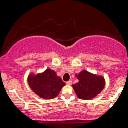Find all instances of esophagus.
I'll use <instances>...</instances> for the list:
<instances>
[{
    "mask_svg": "<svg viewBox=\"0 0 128 128\" xmlns=\"http://www.w3.org/2000/svg\"><path fill=\"white\" fill-rule=\"evenodd\" d=\"M66 84L68 85V86H71L72 84V80H68V81L66 82Z\"/></svg>",
    "mask_w": 128,
    "mask_h": 128,
    "instance_id": "obj_1",
    "label": "esophagus"
}]
</instances>
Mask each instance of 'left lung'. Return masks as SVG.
Wrapping results in <instances>:
<instances>
[{
	"label": "left lung",
	"mask_w": 128,
	"mask_h": 128,
	"mask_svg": "<svg viewBox=\"0 0 128 128\" xmlns=\"http://www.w3.org/2000/svg\"><path fill=\"white\" fill-rule=\"evenodd\" d=\"M76 77L78 82L72 85L73 90L79 99L89 100L96 97L104 89L105 84L104 78L82 70Z\"/></svg>",
	"instance_id": "obj_1"
}]
</instances>
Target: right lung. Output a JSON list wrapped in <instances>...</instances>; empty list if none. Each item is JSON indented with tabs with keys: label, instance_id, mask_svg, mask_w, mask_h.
<instances>
[{
	"label": "right lung",
	"instance_id": "add662e5",
	"mask_svg": "<svg viewBox=\"0 0 128 128\" xmlns=\"http://www.w3.org/2000/svg\"><path fill=\"white\" fill-rule=\"evenodd\" d=\"M28 82L35 93L46 99L56 98L66 85L55 72L50 68H47L42 73L36 75L33 73L29 74Z\"/></svg>",
	"mask_w": 128,
	"mask_h": 128
}]
</instances>
